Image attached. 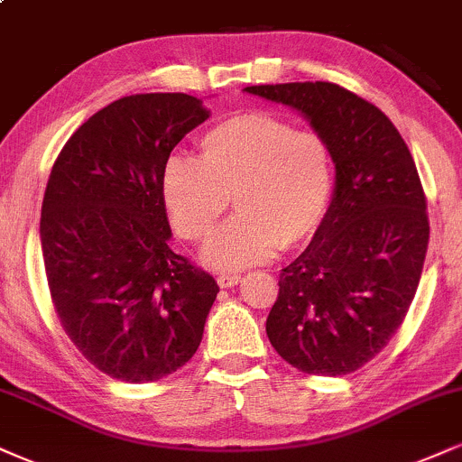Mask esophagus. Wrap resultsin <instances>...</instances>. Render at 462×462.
I'll return each mask as SVG.
<instances>
[{
  "instance_id": "esophagus-1",
  "label": "esophagus",
  "mask_w": 462,
  "mask_h": 462,
  "mask_svg": "<svg viewBox=\"0 0 462 462\" xmlns=\"http://www.w3.org/2000/svg\"><path fill=\"white\" fill-rule=\"evenodd\" d=\"M216 281H218L222 289H229V287H236V284L242 281V276L240 274H220Z\"/></svg>"
}]
</instances>
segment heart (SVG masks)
<instances>
[{
  "label": "heart",
  "instance_id": "obj_1",
  "mask_svg": "<svg viewBox=\"0 0 462 462\" xmlns=\"http://www.w3.org/2000/svg\"><path fill=\"white\" fill-rule=\"evenodd\" d=\"M334 162L326 136L274 113L222 119L197 141V161L171 158L161 195L181 240L203 242L229 208L237 214L203 248L214 270H242L298 248L326 220Z\"/></svg>",
  "mask_w": 462,
  "mask_h": 462
}]
</instances>
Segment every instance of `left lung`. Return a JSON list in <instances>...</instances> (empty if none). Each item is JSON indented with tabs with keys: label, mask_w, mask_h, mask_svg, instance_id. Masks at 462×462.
Here are the masks:
<instances>
[{
	"label": "left lung",
	"mask_w": 462,
	"mask_h": 462,
	"mask_svg": "<svg viewBox=\"0 0 462 462\" xmlns=\"http://www.w3.org/2000/svg\"><path fill=\"white\" fill-rule=\"evenodd\" d=\"M246 92L300 111L336 167L326 220L281 272L267 338L301 373L349 374L390 343L422 276L430 229L413 156L383 111L336 83Z\"/></svg>",
	"instance_id": "1"
}]
</instances>
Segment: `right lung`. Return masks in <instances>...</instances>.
Returning <instances> with one entry per match:
<instances>
[{"instance_id": "1", "label": "right lung", "mask_w": 462, "mask_h": 462, "mask_svg": "<svg viewBox=\"0 0 462 462\" xmlns=\"http://www.w3.org/2000/svg\"><path fill=\"white\" fill-rule=\"evenodd\" d=\"M209 113L188 94L111 102L51 169L40 242L74 346L113 379L158 381L195 356L218 284L169 246L161 195L173 147Z\"/></svg>"}]
</instances>
